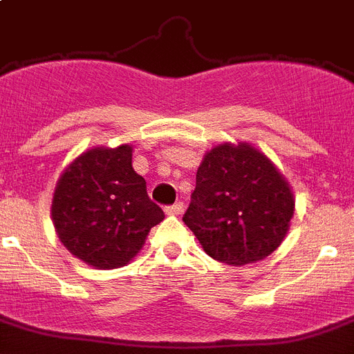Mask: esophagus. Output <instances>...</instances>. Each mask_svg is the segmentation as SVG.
<instances>
[{
  "mask_svg": "<svg viewBox=\"0 0 354 354\" xmlns=\"http://www.w3.org/2000/svg\"><path fill=\"white\" fill-rule=\"evenodd\" d=\"M183 210V205L181 203H174L171 207H165V214L167 215H180Z\"/></svg>",
  "mask_w": 354,
  "mask_h": 354,
  "instance_id": "obj_1",
  "label": "esophagus"
}]
</instances>
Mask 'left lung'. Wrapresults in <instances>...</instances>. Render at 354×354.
<instances>
[{"instance_id":"1","label":"left lung","mask_w":354,"mask_h":354,"mask_svg":"<svg viewBox=\"0 0 354 354\" xmlns=\"http://www.w3.org/2000/svg\"><path fill=\"white\" fill-rule=\"evenodd\" d=\"M294 194L276 165L248 142H224L205 155L183 215L208 257L245 266L283 242Z\"/></svg>"}]
</instances>
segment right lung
I'll return each instance as SVG.
<instances>
[{"label": "right lung", "mask_w": 354, "mask_h": 354, "mask_svg": "<svg viewBox=\"0 0 354 354\" xmlns=\"http://www.w3.org/2000/svg\"><path fill=\"white\" fill-rule=\"evenodd\" d=\"M131 146L92 147L64 169L51 219L71 254L96 269L126 266L142 250L164 212L131 167Z\"/></svg>", "instance_id": "obj_1"}]
</instances>
